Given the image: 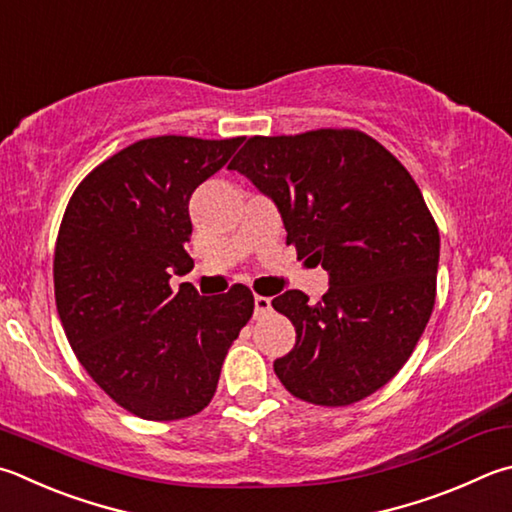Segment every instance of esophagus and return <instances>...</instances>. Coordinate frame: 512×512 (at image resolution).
<instances>
[{"label": "esophagus", "mask_w": 512, "mask_h": 512, "mask_svg": "<svg viewBox=\"0 0 512 512\" xmlns=\"http://www.w3.org/2000/svg\"><path fill=\"white\" fill-rule=\"evenodd\" d=\"M271 311V297L255 295V315H264Z\"/></svg>", "instance_id": "34e87169"}]
</instances>
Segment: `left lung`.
<instances>
[{
	"mask_svg": "<svg viewBox=\"0 0 512 512\" xmlns=\"http://www.w3.org/2000/svg\"><path fill=\"white\" fill-rule=\"evenodd\" d=\"M237 170L280 210L286 244L322 264L329 291L273 300L295 327V347L273 362L293 396L351 405L389 383L430 320L439 228L410 172L356 129L253 136Z\"/></svg>",
	"mask_w": 512,
	"mask_h": 512,
	"instance_id": "obj_1",
	"label": "left lung"
}]
</instances>
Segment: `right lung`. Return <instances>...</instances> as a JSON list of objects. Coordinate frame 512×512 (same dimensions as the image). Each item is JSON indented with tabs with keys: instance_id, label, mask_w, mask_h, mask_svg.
<instances>
[{
	"instance_id": "add662e5",
	"label": "right lung",
	"mask_w": 512,
	"mask_h": 512,
	"mask_svg": "<svg viewBox=\"0 0 512 512\" xmlns=\"http://www.w3.org/2000/svg\"><path fill=\"white\" fill-rule=\"evenodd\" d=\"M241 141L145 138L100 163L62 217L53 282L64 333L102 392L147 421L201 412L253 315L248 286L212 297L170 286L194 266L192 192Z\"/></svg>"
}]
</instances>
